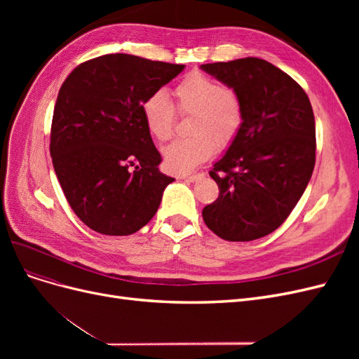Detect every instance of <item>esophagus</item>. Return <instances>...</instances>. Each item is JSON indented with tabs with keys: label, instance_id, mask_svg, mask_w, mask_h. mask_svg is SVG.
<instances>
[{
	"label": "esophagus",
	"instance_id": "34e87169",
	"mask_svg": "<svg viewBox=\"0 0 359 359\" xmlns=\"http://www.w3.org/2000/svg\"><path fill=\"white\" fill-rule=\"evenodd\" d=\"M202 177V173H191V175H180V180H186L190 182H196Z\"/></svg>",
	"mask_w": 359,
	"mask_h": 359
}]
</instances>
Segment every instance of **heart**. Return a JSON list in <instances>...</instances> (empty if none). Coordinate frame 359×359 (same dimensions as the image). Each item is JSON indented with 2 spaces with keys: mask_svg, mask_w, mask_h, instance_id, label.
Returning <instances> with one entry per match:
<instances>
[{
  "mask_svg": "<svg viewBox=\"0 0 359 359\" xmlns=\"http://www.w3.org/2000/svg\"><path fill=\"white\" fill-rule=\"evenodd\" d=\"M173 97L180 112L193 114L189 124L191 135L163 148V160L170 172L189 173L208 160L215 147L224 149L238 137L244 124V104L232 86L219 85L198 72L175 85ZM140 109L151 136L160 142L172 137L177 112L165 91L151 93Z\"/></svg>",
  "mask_w": 359,
  "mask_h": 359,
  "instance_id": "obj_1",
  "label": "heart"
}]
</instances>
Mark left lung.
Listing matches in <instances>:
<instances>
[{
  "instance_id": "obj_1",
  "label": "left lung",
  "mask_w": 359,
  "mask_h": 359,
  "mask_svg": "<svg viewBox=\"0 0 359 359\" xmlns=\"http://www.w3.org/2000/svg\"><path fill=\"white\" fill-rule=\"evenodd\" d=\"M241 95L244 124L210 172L219 186L205 224L226 241H253L283 223L301 199L316 161L309 97L289 74L260 58L202 64Z\"/></svg>"
}]
</instances>
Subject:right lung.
Returning <instances> with one entry per match:
<instances>
[{
	"instance_id": "obj_1",
	"label": "right lung",
	"mask_w": 359,
	"mask_h": 359,
	"mask_svg": "<svg viewBox=\"0 0 359 359\" xmlns=\"http://www.w3.org/2000/svg\"><path fill=\"white\" fill-rule=\"evenodd\" d=\"M184 67L109 53L82 62L64 81L50 157L67 202L90 229L132 235L157 212L175 180L158 170L161 156L140 106Z\"/></svg>"
}]
</instances>
